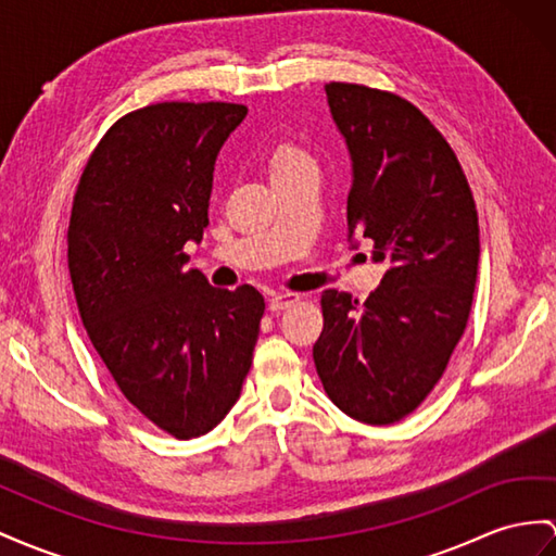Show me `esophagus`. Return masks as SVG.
Here are the masks:
<instances>
[{"mask_svg":"<svg viewBox=\"0 0 556 556\" xmlns=\"http://www.w3.org/2000/svg\"><path fill=\"white\" fill-rule=\"evenodd\" d=\"M293 303H298V293H275L273 298H269L267 307H269V312H281V309L291 307Z\"/></svg>","mask_w":556,"mask_h":556,"instance_id":"1","label":"esophagus"}]
</instances>
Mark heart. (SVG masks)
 <instances>
[{
    "label": "heart",
    "instance_id": "1",
    "mask_svg": "<svg viewBox=\"0 0 556 556\" xmlns=\"http://www.w3.org/2000/svg\"><path fill=\"white\" fill-rule=\"evenodd\" d=\"M267 170L269 178L277 180L301 174V170H315V162H312V156L303 148L293 146V142H281V146H277L273 154H269Z\"/></svg>",
    "mask_w": 556,
    "mask_h": 556
}]
</instances>
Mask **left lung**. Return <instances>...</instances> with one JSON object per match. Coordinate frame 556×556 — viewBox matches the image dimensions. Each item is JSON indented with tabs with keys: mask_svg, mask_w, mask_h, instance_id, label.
I'll list each match as a JSON object with an SVG mask.
<instances>
[{
	"mask_svg": "<svg viewBox=\"0 0 556 556\" xmlns=\"http://www.w3.org/2000/svg\"><path fill=\"white\" fill-rule=\"evenodd\" d=\"M352 160L348 239L374 241L386 263L364 303L321 293L312 348L331 402L354 420L390 425L416 410L465 333L479 265V218L458 156L404 98L362 84H326Z\"/></svg>",
	"mask_w": 556,
	"mask_h": 556,
	"instance_id": "obj_1",
	"label": "left lung"
}]
</instances>
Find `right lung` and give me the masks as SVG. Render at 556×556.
I'll return each mask as SVG.
<instances>
[{"mask_svg":"<svg viewBox=\"0 0 556 556\" xmlns=\"http://www.w3.org/2000/svg\"><path fill=\"white\" fill-rule=\"evenodd\" d=\"M247 108L156 103L110 126L84 168L67 230L77 307L96 352L142 416L176 439L235 406L263 295L213 289L188 269L202 241L216 156Z\"/></svg>","mask_w":556,"mask_h":556,"instance_id":"1","label":"right lung"}]
</instances>
